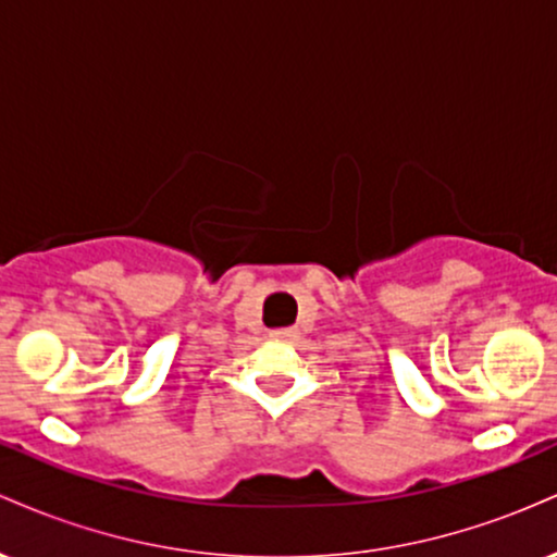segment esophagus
<instances>
[{
	"label": "esophagus",
	"mask_w": 557,
	"mask_h": 557,
	"mask_svg": "<svg viewBox=\"0 0 557 557\" xmlns=\"http://www.w3.org/2000/svg\"><path fill=\"white\" fill-rule=\"evenodd\" d=\"M272 337H280V341H290V337H296V332L293 330H274V332H270Z\"/></svg>",
	"instance_id": "34e87169"
}]
</instances>
